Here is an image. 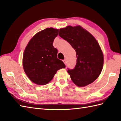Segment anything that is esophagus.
<instances>
[{"mask_svg": "<svg viewBox=\"0 0 121 121\" xmlns=\"http://www.w3.org/2000/svg\"><path fill=\"white\" fill-rule=\"evenodd\" d=\"M63 63H64L65 64V65H66V60H65H65H63Z\"/></svg>", "mask_w": 121, "mask_h": 121, "instance_id": "34e87169", "label": "esophagus"}]
</instances>
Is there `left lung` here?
Segmentation results:
<instances>
[{
	"mask_svg": "<svg viewBox=\"0 0 121 121\" xmlns=\"http://www.w3.org/2000/svg\"><path fill=\"white\" fill-rule=\"evenodd\" d=\"M59 35L76 51L75 68L68 72L78 87H85L98 78L103 68L104 57L101 47L93 35L80 25L60 29Z\"/></svg>",
	"mask_w": 121,
	"mask_h": 121,
	"instance_id": "obj_1",
	"label": "left lung"
}]
</instances>
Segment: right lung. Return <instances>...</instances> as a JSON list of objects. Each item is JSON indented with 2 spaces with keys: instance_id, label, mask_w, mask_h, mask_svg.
<instances>
[{
  "instance_id": "right-lung-1",
  "label": "right lung",
  "mask_w": 121,
  "mask_h": 121,
  "mask_svg": "<svg viewBox=\"0 0 121 121\" xmlns=\"http://www.w3.org/2000/svg\"><path fill=\"white\" fill-rule=\"evenodd\" d=\"M59 29L46 28L37 33L29 41L23 55V67L33 83L45 85L52 80L56 71L65 69L57 58L58 50L53 46Z\"/></svg>"
}]
</instances>
